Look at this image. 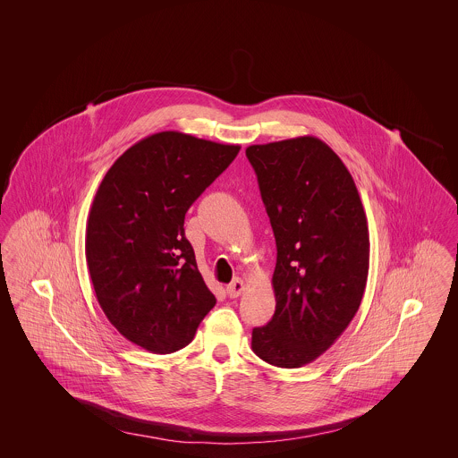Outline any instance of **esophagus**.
Listing matches in <instances>:
<instances>
[{
	"mask_svg": "<svg viewBox=\"0 0 458 458\" xmlns=\"http://www.w3.org/2000/svg\"><path fill=\"white\" fill-rule=\"evenodd\" d=\"M243 290H245V282L240 280V278H235L232 284L226 286V293H228L230 299H237L239 295L243 293Z\"/></svg>",
	"mask_w": 458,
	"mask_h": 458,
	"instance_id": "esophagus-1",
	"label": "esophagus"
}]
</instances>
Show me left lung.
I'll list each match as a JSON object with an SVG mask.
<instances>
[{"mask_svg": "<svg viewBox=\"0 0 458 458\" xmlns=\"http://www.w3.org/2000/svg\"><path fill=\"white\" fill-rule=\"evenodd\" d=\"M276 240L273 319L252 350L276 368H302L347 329L369 273V230L347 166L327 142L302 135L249 146Z\"/></svg>", "mask_w": 458, "mask_h": 458, "instance_id": "obj_1", "label": "left lung"}]
</instances>
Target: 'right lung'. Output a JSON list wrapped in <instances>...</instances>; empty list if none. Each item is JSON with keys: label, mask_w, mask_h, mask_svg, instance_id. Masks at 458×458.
Segmentation results:
<instances>
[{"label": "right lung", "mask_w": 458, "mask_h": 458, "mask_svg": "<svg viewBox=\"0 0 458 458\" xmlns=\"http://www.w3.org/2000/svg\"><path fill=\"white\" fill-rule=\"evenodd\" d=\"M182 131L135 142L109 168L90 206L86 259L109 323L153 353L189 345L216 299L185 239V213L239 154Z\"/></svg>", "instance_id": "right-lung-1"}]
</instances>
